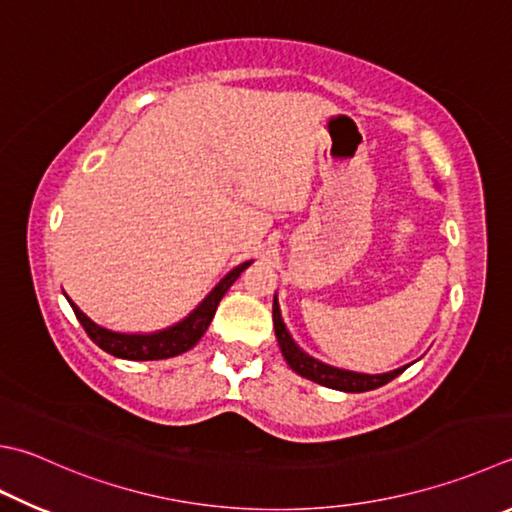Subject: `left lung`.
I'll return each mask as SVG.
<instances>
[{
  "label": "left lung",
  "instance_id": "left-lung-1",
  "mask_svg": "<svg viewBox=\"0 0 512 512\" xmlns=\"http://www.w3.org/2000/svg\"><path fill=\"white\" fill-rule=\"evenodd\" d=\"M273 324H275V336L277 342H280L282 356L288 362L295 374H300L304 378L313 380V383L331 387V389H340V392H369V389L383 387L389 380H394L398 374H403L405 367L389 371V374H378V376H369V374H356V371H347V369H338V367H329L324 362L315 360L311 356L295 345L293 338L288 336V331L282 322L280 315V304H277V297L273 300Z\"/></svg>",
  "mask_w": 512,
  "mask_h": 512
}]
</instances>
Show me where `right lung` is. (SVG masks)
<instances>
[{"mask_svg":"<svg viewBox=\"0 0 512 512\" xmlns=\"http://www.w3.org/2000/svg\"><path fill=\"white\" fill-rule=\"evenodd\" d=\"M246 266H250V262H244L237 268H232V271L215 288H212V293L188 315V318L159 333H116V331L102 329L96 322H91L71 300L69 304L82 327H85L87 336L94 340L102 351L125 360H163V358L179 356V353L197 345L203 333H206L208 324L212 322V315H215L221 297H224L228 288L235 284V280Z\"/></svg>","mask_w":512,"mask_h":512,"instance_id":"add662e5","label":"right lung"}]
</instances>
